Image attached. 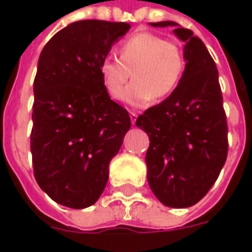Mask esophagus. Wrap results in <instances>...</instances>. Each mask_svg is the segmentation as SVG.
Masks as SVG:
<instances>
[{"label":"esophagus","mask_w":252,"mask_h":252,"mask_svg":"<svg viewBox=\"0 0 252 252\" xmlns=\"http://www.w3.org/2000/svg\"><path fill=\"white\" fill-rule=\"evenodd\" d=\"M129 117H131L132 124L135 126V123H136V119H137V113H136V112H129Z\"/></svg>","instance_id":"esophagus-1"}]
</instances>
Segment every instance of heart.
<instances>
[{
  "instance_id": "b5f03b06",
  "label": "heart",
  "mask_w": 252,
  "mask_h": 252,
  "mask_svg": "<svg viewBox=\"0 0 252 252\" xmlns=\"http://www.w3.org/2000/svg\"><path fill=\"white\" fill-rule=\"evenodd\" d=\"M117 57H105L98 72L112 98H120L129 78L133 82L124 94L126 102L142 106L173 93L185 68L184 52L175 41L153 32H137L117 47Z\"/></svg>"
}]
</instances>
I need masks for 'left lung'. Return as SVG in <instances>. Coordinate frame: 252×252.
Here are the masks:
<instances>
[{"mask_svg": "<svg viewBox=\"0 0 252 252\" xmlns=\"http://www.w3.org/2000/svg\"><path fill=\"white\" fill-rule=\"evenodd\" d=\"M151 25L174 27L185 41L186 66L174 92L137 117L136 126L150 137L147 181L163 205L188 208L209 191L227 160L228 126L219 71L191 31L174 21Z\"/></svg>", "mask_w": 252, "mask_h": 252, "instance_id": "left-lung-1", "label": "left lung"}]
</instances>
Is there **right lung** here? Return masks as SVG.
I'll list each match as a JSON object with an SVG mask.
<instances>
[{"label": "right lung", "instance_id": "obj_1", "mask_svg": "<svg viewBox=\"0 0 252 252\" xmlns=\"http://www.w3.org/2000/svg\"><path fill=\"white\" fill-rule=\"evenodd\" d=\"M126 23L81 20L52 36L33 82L31 153L37 185L72 209L102 194L109 162L131 128L126 108L110 99L98 72Z\"/></svg>", "mask_w": 252, "mask_h": 252}]
</instances>
